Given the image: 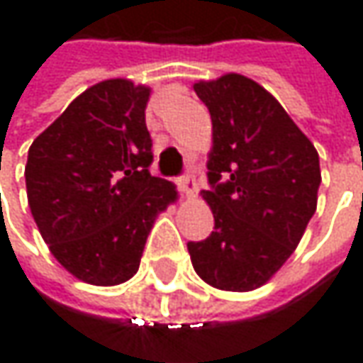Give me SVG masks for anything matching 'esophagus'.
<instances>
[{
	"label": "esophagus",
	"instance_id": "1",
	"mask_svg": "<svg viewBox=\"0 0 363 363\" xmlns=\"http://www.w3.org/2000/svg\"><path fill=\"white\" fill-rule=\"evenodd\" d=\"M177 186L182 189V194L186 196V198H196V194H198V184H196V179L194 177H179L177 179Z\"/></svg>",
	"mask_w": 363,
	"mask_h": 363
}]
</instances>
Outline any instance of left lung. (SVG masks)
I'll return each mask as SVG.
<instances>
[{"label":"left lung","instance_id":"8db88e82","mask_svg":"<svg viewBox=\"0 0 363 363\" xmlns=\"http://www.w3.org/2000/svg\"><path fill=\"white\" fill-rule=\"evenodd\" d=\"M194 91L212 119L206 163L212 189L202 198L214 214V232L188 242L191 264L214 289L255 291L295 252L317 210L319 155L252 78L228 72L194 82Z\"/></svg>","mask_w":363,"mask_h":363}]
</instances>
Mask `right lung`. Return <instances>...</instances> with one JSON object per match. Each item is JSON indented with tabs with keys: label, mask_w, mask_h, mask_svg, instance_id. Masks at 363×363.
Instances as JSON below:
<instances>
[{
	"label": "right lung",
	"mask_w": 363,
	"mask_h": 363,
	"mask_svg": "<svg viewBox=\"0 0 363 363\" xmlns=\"http://www.w3.org/2000/svg\"><path fill=\"white\" fill-rule=\"evenodd\" d=\"M151 89L127 78L92 84L28 151L26 189L50 252L78 281L115 286L139 271L155 218L177 202L149 174Z\"/></svg>",
	"instance_id": "1"
}]
</instances>
